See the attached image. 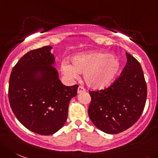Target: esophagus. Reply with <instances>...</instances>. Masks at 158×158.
<instances>
[{
	"instance_id": "1",
	"label": "esophagus",
	"mask_w": 158,
	"mask_h": 158,
	"mask_svg": "<svg viewBox=\"0 0 158 158\" xmlns=\"http://www.w3.org/2000/svg\"><path fill=\"white\" fill-rule=\"evenodd\" d=\"M84 92H86V89H84L82 86H79V88H78V90H77L78 94H81V93H84Z\"/></svg>"
}]
</instances>
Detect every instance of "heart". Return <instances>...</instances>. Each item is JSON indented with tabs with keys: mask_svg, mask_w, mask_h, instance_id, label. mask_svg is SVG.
<instances>
[{
	"mask_svg": "<svg viewBox=\"0 0 158 158\" xmlns=\"http://www.w3.org/2000/svg\"><path fill=\"white\" fill-rule=\"evenodd\" d=\"M121 64L114 55L103 52H89L75 55L72 64H61L63 74L69 79L79 78L83 74V79L89 88L101 89L114 82L120 71Z\"/></svg>",
	"mask_w": 158,
	"mask_h": 158,
	"instance_id": "b5f03b06",
	"label": "heart"
}]
</instances>
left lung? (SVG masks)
Instances as JSON below:
<instances>
[{"label": "left lung", "mask_w": 158, "mask_h": 158, "mask_svg": "<svg viewBox=\"0 0 158 158\" xmlns=\"http://www.w3.org/2000/svg\"><path fill=\"white\" fill-rule=\"evenodd\" d=\"M127 63L122 74L106 89L89 91L88 114L100 130L117 134L138 121L145 107L147 88L140 64L126 52Z\"/></svg>", "instance_id": "1"}]
</instances>
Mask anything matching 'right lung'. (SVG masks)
<instances>
[{
    "label": "right lung",
    "instance_id": "right-lung-1",
    "mask_svg": "<svg viewBox=\"0 0 158 158\" xmlns=\"http://www.w3.org/2000/svg\"><path fill=\"white\" fill-rule=\"evenodd\" d=\"M51 48L46 46L26 53L12 69L8 87L10 106L18 120L44 135L64 126L69 101L79 87L66 86L60 81Z\"/></svg>",
    "mask_w": 158,
    "mask_h": 158
}]
</instances>
